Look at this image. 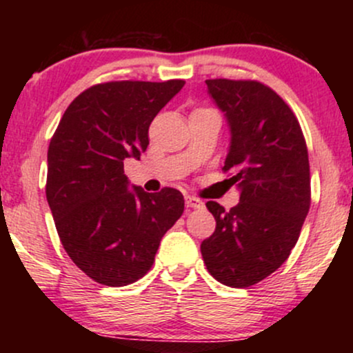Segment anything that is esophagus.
I'll return each mask as SVG.
<instances>
[{
  "instance_id": "obj_1",
  "label": "esophagus",
  "mask_w": 353,
  "mask_h": 353,
  "mask_svg": "<svg viewBox=\"0 0 353 353\" xmlns=\"http://www.w3.org/2000/svg\"><path fill=\"white\" fill-rule=\"evenodd\" d=\"M185 205H188V208H192V209H202L204 208V202L194 196H185Z\"/></svg>"
}]
</instances>
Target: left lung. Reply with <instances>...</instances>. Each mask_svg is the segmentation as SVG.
<instances>
[{
	"label": "left lung",
	"instance_id": "8db88e82",
	"mask_svg": "<svg viewBox=\"0 0 353 353\" xmlns=\"http://www.w3.org/2000/svg\"><path fill=\"white\" fill-rule=\"evenodd\" d=\"M205 84L228 121L222 169L232 174L241 197L230 210L205 204L216 230L201 252L216 281L242 289L275 272L297 244L310 208L309 152L292 109L270 88L257 81Z\"/></svg>",
	"mask_w": 353,
	"mask_h": 353
}]
</instances>
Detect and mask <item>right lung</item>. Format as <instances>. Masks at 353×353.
<instances>
[{"instance_id":"1","label":"right lung","mask_w":353,"mask_h":353,"mask_svg":"<svg viewBox=\"0 0 353 353\" xmlns=\"http://www.w3.org/2000/svg\"><path fill=\"white\" fill-rule=\"evenodd\" d=\"M182 86V79L96 84L68 106L50 143L46 199L61 244L103 285L144 277L184 212L177 189L149 194L124 174V159L148 149L149 125Z\"/></svg>"}]
</instances>
